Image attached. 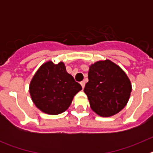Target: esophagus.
<instances>
[{"mask_svg":"<svg viewBox=\"0 0 153 153\" xmlns=\"http://www.w3.org/2000/svg\"><path fill=\"white\" fill-rule=\"evenodd\" d=\"M81 86H82V87H83V89L84 88V86H85V84H86V83H85V81H82L80 83Z\"/></svg>","mask_w":153,"mask_h":153,"instance_id":"obj_1","label":"esophagus"}]
</instances>
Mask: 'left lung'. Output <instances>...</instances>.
Wrapping results in <instances>:
<instances>
[{"label": "left lung", "mask_w": 153, "mask_h": 153, "mask_svg": "<svg viewBox=\"0 0 153 153\" xmlns=\"http://www.w3.org/2000/svg\"><path fill=\"white\" fill-rule=\"evenodd\" d=\"M88 79L83 91L88 97L90 108L97 115L112 117L126 106L132 84L124 70L117 63L105 60L90 65Z\"/></svg>", "instance_id": "8db88e82"}]
</instances>
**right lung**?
Returning <instances> with one entry per match:
<instances>
[{
  "instance_id": "add662e5",
  "label": "right lung",
  "mask_w": 153,
  "mask_h": 153,
  "mask_svg": "<svg viewBox=\"0 0 153 153\" xmlns=\"http://www.w3.org/2000/svg\"><path fill=\"white\" fill-rule=\"evenodd\" d=\"M81 90L82 86L67 72L62 61L56 64L51 60L43 63L29 85L30 95L35 106L49 115L66 111Z\"/></svg>"
}]
</instances>
